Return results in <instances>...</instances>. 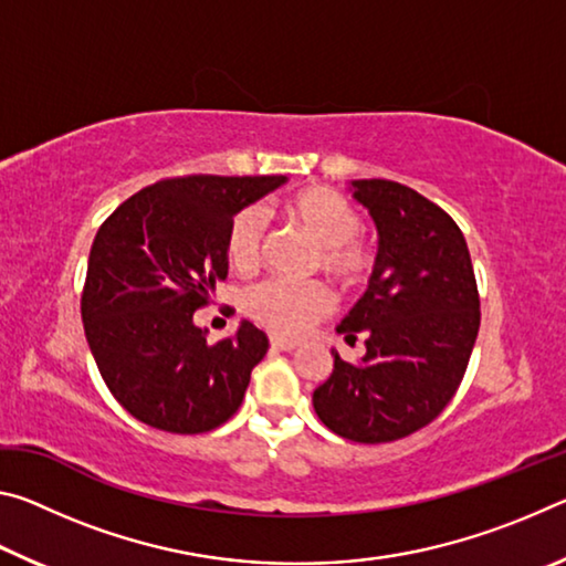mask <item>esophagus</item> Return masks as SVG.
<instances>
[{"label":"esophagus","instance_id":"1","mask_svg":"<svg viewBox=\"0 0 566 566\" xmlns=\"http://www.w3.org/2000/svg\"><path fill=\"white\" fill-rule=\"evenodd\" d=\"M270 344H272V349H280V352H294L296 349V342L282 339V337H272Z\"/></svg>","mask_w":566,"mask_h":566}]
</instances>
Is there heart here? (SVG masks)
Returning <instances> with one entry per match:
<instances>
[{
  "mask_svg": "<svg viewBox=\"0 0 566 566\" xmlns=\"http://www.w3.org/2000/svg\"><path fill=\"white\" fill-rule=\"evenodd\" d=\"M284 212L317 242L324 272L347 286L367 280L375 266V252L359 237V212L339 191L327 187L302 189L284 205ZM264 234L266 219L260 209L249 207L234 217L227 234V256L234 270L249 272L262 262ZM244 310L266 329L282 337H300L334 310V294L319 282L292 284L266 280L244 294Z\"/></svg>",
  "mask_w": 566,
  "mask_h": 566,
  "instance_id": "1",
  "label": "heart"
}]
</instances>
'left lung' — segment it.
<instances>
[{
  "label": "left lung",
  "instance_id": "1",
  "mask_svg": "<svg viewBox=\"0 0 566 566\" xmlns=\"http://www.w3.org/2000/svg\"><path fill=\"white\" fill-rule=\"evenodd\" d=\"M352 197L375 219L379 252L369 290L337 327L364 332L367 354L332 349L329 379L312 405L334 434L395 442L439 417L462 381L479 332V292L462 229L419 191L354 179Z\"/></svg>",
  "mask_w": 566,
  "mask_h": 566
}]
</instances>
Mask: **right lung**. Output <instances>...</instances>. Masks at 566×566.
Listing matches in <instances>:
<instances>
[{
	"label": "right lung",
	"instance_id": "obj_1",
	"mask_svg": "<svg viewBox=\"0 0 566 566\" xmlns=\"http://www.w3.org/2000/svg\"><path fill=\"white\" fill-rule=\"evenodd\" d=\"M286 177L191 175L157 181L94 237L82 322L114 399L171 434H202L242 405L270 339L252 322L207 342L195 312L227 276V234Z\"/></svg>",
	"mask_w": 566,
	"mask_h": 566
}]
</instances>
